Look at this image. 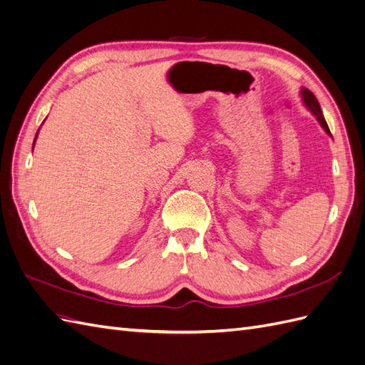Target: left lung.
I'll return each mask as SVG.
<instances>
[{"instance_id":"8db88e82","label":"left lung","mask_w":365,"mask_h":365,"mask_svg":"<svg viewBox=\"0 0 365 365\" xmlns=\"http://www.w3.org/2000/svg\"><path fill=\"white\" fill-rule=\"evenodd\" d=\"M302 96H303V102H304V105L307 106L309 111H311V113L317 117V120L319 121V125H322V128L327 132V134H329L330 137H332V134H330V130H329V126H327V123H326V120H324V115H323V111H322V106H319V103H318V101H317V97L314 96V93L306 90V88H303V90H302Z\"/></svg>"}]
</instances>
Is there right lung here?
<instances>
[{
	"label": "right lung",
	"mask_w": 365,
	"mask_h": 365,
	"mask_svg": "<svg viewBox=\"0 0 365 365\" xmlns=\"http://www.w3.org/2000/svg\"><path fill=\"white\" fill-rule=\"evenodd\" d=\"M36 137H38V132H36ZM36 137H35V140H36ZM33 146H35V143H33Z\"/></svg>",
	"instance_id": "right-lung-1"
}]
</instances>
